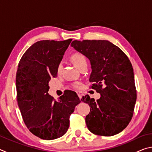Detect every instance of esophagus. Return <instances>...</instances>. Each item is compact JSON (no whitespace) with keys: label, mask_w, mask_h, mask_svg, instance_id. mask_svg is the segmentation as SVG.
Returning a JSON list of instances; mask_svg holds the SVG:
<instances>
[{"label":"esophagus","mask_w":152,"mask_h":152,"mask_svg":"<svg viewBox=\"0 0 152 152\" xmlns=\"http://www.w3.org/2000/svg\"><path fill=\"white\" fill-rule=\"evenodd\" d=\"M77 94H78V97H79V99H82V95H83V93H82V92H77Z\"/></svg>","instance_id":"obj_1"}]
</instances>
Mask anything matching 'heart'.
Returning a JSON list of instances; mask_svg holds the SVG:
<instances>
[{"label":"heart","instance_id":"1","mask_svg":"<svg viewBox=\"0 0 152 152\" xmlns=\"http://www.w3.org/2000/svg\"><path fill=\"white\" fill-rule=\"evenodd\" d=\"M70 60L73 64L77 68L79 69L81 68L82 66L84 65H86V59L83 54L80 53H74L70 57ZM62 63L60 62L58 64L57 66V72L58 74H60L61 70H62ZM72 86L74 88H80V83L78 82H75V83L72 84Z\"/></svg>","mask_w":152,"mask_h":152}]
</instances>
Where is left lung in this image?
<instances>
[{
	"label": "left lung",
	"mask_w": 152,
	"mask_h": 152,
	"mask_svg": "<svg viewBox=\"0 0 152 152\" xmlns=\"http://www.w3.org/2000/svg\"><path fill=\"white\" fill-rule=\"evenodd\" d=\"M71 46L91 61V88L101 94L94 101L88 94L81 99L89 104L86 117L89 131L101 136L121 132L132 119L137 99L132 64L119 48L107 40H74Z\"/></svg>",
	"instance_id": "left-lung-1"
}]
</instances>
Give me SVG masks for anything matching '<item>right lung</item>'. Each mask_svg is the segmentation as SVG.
Returning a JSON list of instances; mask_svg holds the SVG:
<instances>
[{"label": "right lung", "mask_w": 152, "mask_h": 152, "mask_svg": "<svg viewBox=\"0 0 152 152\" xmlns=\"http://www.w3.org/2000/svg\"><path fill=\"white\" fill-rule=\"evenodd\" d=\"M72 40L36 42L25 51L18 65V105L28 129L43 140H55L65 134L70 115L80 102L72 91L64 92L58 101L48 94L49 82L57 77V66Z\"/></svg>", "instance_id": "obj_1"}]
</instances>
